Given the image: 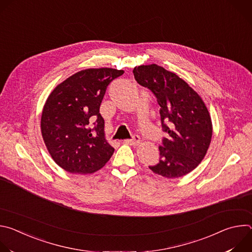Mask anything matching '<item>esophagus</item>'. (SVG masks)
I'll return each instance as SVG.
<instances>
[{
  "instance_id": "34e87169",
  "label": "esophagus",
  "mask_w": 252,
  "mask_h": 252,
  "mask_svg": "<svg viewBox=\"0 0 252 252\" xmlns=\"http://www.w3.org/2000/svg\"><path fill=\"white\" fill-rule=\"evenodd\" d=\"M139 141H140V137L137 134H133L132 137L129 139H125L126 143H127V145H131V146L137 145V143H139Z\"/></svg>"
}]
</instances>
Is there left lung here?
Returning a JSON list of instances; mask_svg holds the SVG:
<instances>
[{"instance_id":"left-lung-1","label":"left lung","mask_w":252,"mask_h":252,"mask_svg":"<svg viewBox=\"0 0 252 252\" xmlns=\"http://www.w3.org/2000/svg\"><path fill=\"white\" fill-rule=\"evenodd\" d=\"M135 81L157 97L162 130L159 161L149 166L166 178L193 170L203 159L212 135L211 119L201 97L184 80L156 63L133 68Z\"/></svg>"}]
</instances>
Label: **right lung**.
I'll list each match as a JSON object with an SVG mask.
<instances>
[{"label":"right lung","mask_w":252,"mask_h":252,"mask_svg":"<svg viewBox=\"0 0 252 252\" xmlns=\"http://www.w3.org/2000/svg\"><path fill=\"white\" fill-rule=\"evenodd\" d=\"M123 74L110 67L84 69L49 95L42 114V135L53 159L64 170L93 173L113 156L115 149L104 138L99 106L107 86Z\"/></svg>","instance_id":"right-lung-1"}]
</instances>
